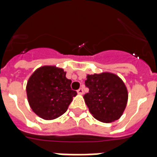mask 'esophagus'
I'll list each match as a JSON object with an SVG mask.
<instances>
[{
	"label": "esophagus",
	"instance_id": "34e87169",
	"mask_svg": "<svg viewBox=\"0 0 157 157\" xmlns=\"http://www.w3.org/2000/svg\"><path fill=\"white\" fill-rule=\"evenodd\" d=\"M83 93H84V90L82 88H80L78 90H77V94H83Z\"/></svg>",
	"mask_w": 157,
	"mask_h": 157
}]
</instances>
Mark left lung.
<instances>
[{
	"mask_svg": "<svg viewBox=\"0 0 157 157\" xmlns=\"http://www.w3.org/2000/svg\"><path fill=\"white\" fill-rule=\"evenodd\" d=\"M86 78L85 84L90 90L84 99L93 117L103 123L119 119L128 101V91L123 81L110 72L87 75Z\"/></svg>",
	"mask_w": 157,
	"mask_h": 157,
	"instance_id": "left-lung-1",
	"label": "left lung"
}]
</instances>
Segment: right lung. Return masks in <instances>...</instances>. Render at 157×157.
Instances as JSON below:
<instances>
[{
    "label": "right lung",
    "mask_w": 157,
    "mask_h": 157,
    "mask_svg": "<svg viewBox=\"0 0 157 157\" xmlns=\"http://www.w3.org/2000/svg\"><path fill=\"white\" fill-rule=\"evenodd\" d=\"M71 83L63 69L55 66H43L36 69L28 79L26 87L32 110L45 120L62 116L77 94L71 89Z\"/></svg>",
    "instance_id": "add662e5"
}]
</instances>
